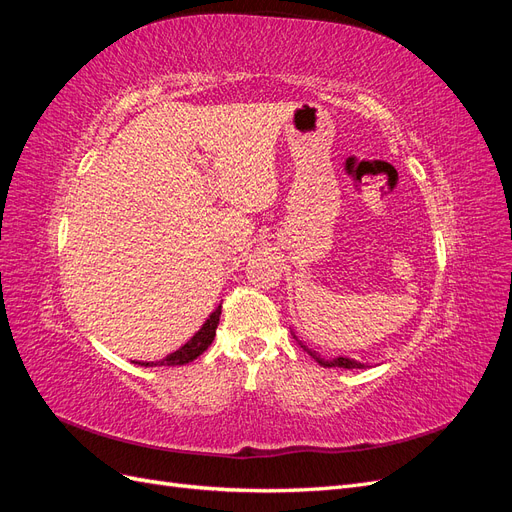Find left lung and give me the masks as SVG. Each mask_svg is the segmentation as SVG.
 Segmentation results:
<instances>
[{
    "label": "left lung",
    "mask_w": 512,
    "mask_h": 512,
    "mask_svg": "<svg viewBox=\"0 0 512 512\" xmlns=\"http://www.w3.org/2000/svg\"><path fill=\"white\" fill-rule=\"evenodd\" d=\"M292 335H294V333H292ZM294 339H297V342L301 344V348H303L309 356H312L314 361H318L322 367H344V369H363V367H365V365L359 363V361L348 359V356H337V359H322V354H318V352L312 350V348H307L297 335H294Z\"/></svg>",
    "instance_id": "1"
}]
</instances>
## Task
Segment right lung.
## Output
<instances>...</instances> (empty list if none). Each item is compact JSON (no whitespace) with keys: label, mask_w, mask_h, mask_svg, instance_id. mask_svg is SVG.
Here are the masks:
<instances>
[{"label":"right lung","mask_w":512,"mask_h":512,"mask_svg":"<svg viewBox=\"0 0 512 512\" xmlns=\"http://www.w3.org/2000/svg\"><path fill=\"white\" fill-rule=\"evenodd\" d=\"M220 314H222V305L215 307V312L205 320L203 327H200L192 339H188L179 350L166 354L162 361H141L138 365L143 367H156V365H166V367H175V365H185L194 359H198L200 354H203L215 337V329H218L220 324Z\"/></svg>","instance_id":"1"}]
</instances>
